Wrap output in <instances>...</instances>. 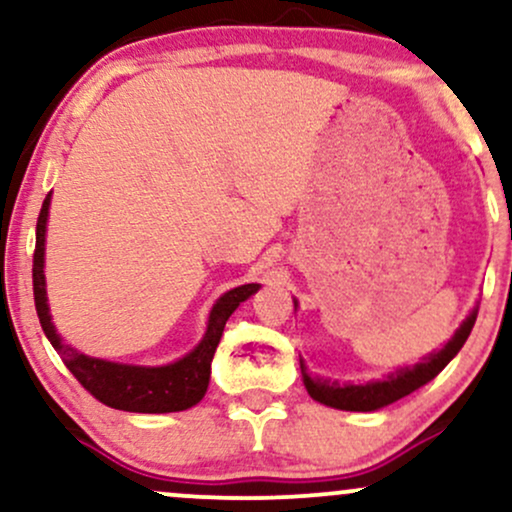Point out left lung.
<instances>
[{"mask_svg": "<svg viewBox=\"0 0 512 512\" xmlns=\"http://www.w3.org/2000/svg\"><path fill=\"white\" fill-rule=\"evenodd\" d=\"M474 322H477V307H474L470 317L460 324V329L455 331L451 341H448L441 350H434V353L422 357L417 365L396 369V372L389 374L386 379L367 381V384H338V381H331V379H315L307 374L305 362L300 360L303 384L307 393H310L317 403L329 405V408L350 410V412H372V410L386 408V405L410 396L412 391H417L420 386L427 384V381H432L436 374H439L455 355H458V350L465 346Z\"/></svg>", "mask_w": 512, "mask_h": 512, "instance_id": "left-lung-1", "label": "left lung"}]
</instances>
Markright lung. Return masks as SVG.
Returning a JSON list of instances; mask_svg holds the SVG:
<instances>
[{
    "mask_svg": "<svg viewBox=\"0 0 512 512\" xmlns=\"http://www.w3.org/2000/svg\"><path fill=\"white\" fill-rule=\"evenodd\" d=\"M49 200H52V193L42 202L38 233H35L33 293L42 331H45L54 350L61 355L64 365L69 367V372L83 384L85 391H90L100 403L114 410L162 415V412L188 410L200 403L207 393L209 374H212V357L219 346L221 334H224V326L240 303H245L252 293L260 291V283H245V286L231 288L229 293L221 295L212 310H209L207 331L202 341L188 355L178 357L176 362H169V365L162 367H143L90 357L61 341V336L52 324V315H49L45 288V236Z\"/></svg>",
    "mask_w": 512,
    "mask_h": 512,
    "instance_id": "add662e5",
    "label": "right lung"
}]
</instances>
